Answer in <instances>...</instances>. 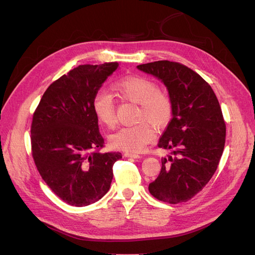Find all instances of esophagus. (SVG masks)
Instances as JSON below:
<instances>
[{
  "mask_svg": "<svg viewBox=\"0 0 255 255\" xmlns=\"http://www.w3.org/2000/svg\"><path fill=\"white\" fill-rule=\"evenodd\" d=\"M125 156H126V157H130V158H139V157H140L139 154L129 153V152H126V153H125Z\"/></svg>",
  "mask_w": 255,
  "mask_h": 255,
  "instance_id": "obj_1",
  "label": "esophagus"
}]
</instances>
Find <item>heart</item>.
Listing matches in <instances>:
<instances>
[{
	"label": "heart",
	"instance_id": "1",
	"mask_svg": "<svg viewBox=\"0 0 255 255\" xmlns=\"http://www.w3.org/2000/svg\"><path fill=\"white\" fill-rule=\"evenodd\" d=\"M114 90L121 99L139 105L137 120L143 121L136 126L119 128L110 136L112 148L127 152H140L155 138V128H165L173 114V103L158 85L139 75L123 76L114 84ZM92 112L100 125L113 128L116 122L113 99L106 94H98L92 100ZM152 124L151 125L149 122Z\"/></svg>",
	"mask_w": 255,
	"mask_h": 255
}]
</instances>
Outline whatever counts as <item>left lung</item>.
<instances>
[{
    "instance_id": "8db88e82",
    "label": "left lung",
    "mask_w": 255,
    "mask_h": 255,
    "mask_svg": "<svg viewBox=\"0 0 255 255\" xmlns=\"http://www.w3.org/2000/svg\"><path fill=\"white\" fill-rule=\"evenodd\" d=\"M163 83L173 103L172 119L158 141L172 155L161 159L150 194L170 204L186 202L201 191L218 167L226 142V123L212 87L188 67L169 60L137 66Z\"/></svg>"
}]
</instances>
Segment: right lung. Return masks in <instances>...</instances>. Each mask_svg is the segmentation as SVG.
<instances>
[{"label": "right lung", "mask_w": 255, "mask_h": 255, "mask_svg": "<svg viewBox=\"0 0 255 255\" xmlns=\"http://www.w3.org/2000/svg\"><path fill=\"white\" fill-rule=\"evenodd\" d=\"M118 63L82 65L53 82L36 109L33 157L43 181L66 203L87 206L110 190L113 166L121 153H100L104 139L92 100Z\"/></svg>", "instance_id": "1"}]
</instances>
